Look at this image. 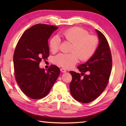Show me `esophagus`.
Listing matches in <instances>:
<instances>
[{"label": "esophagus", "mask_w": 126, "mask_h": 126, "mask_svg": "<svg viewBox=\"0 0 126 126\" xmlns=\"http://www.w3.org/2000/svg\"><path fill=\"white\" fill-rule=\"evenodd\" d=\"M60 70H61V72H62V73H66V70H65V69H63V68H61L60 69Z\"/></svg>", "instance_id": "34e87169"}]
</instances>
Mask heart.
<instances>
[{
  "mask_svg": "<svg viewBox=\"0 0 126 126\" xmlns=\"http://www.w3.org/2000/svg\"><path fill=\"white\" fill-rule=\"evenodd\" d=\"M61 37L72 43L69 53H60L53 58V62L57 65L69 69L76 64L79 58L82 61L89 60L97 50L98 40L97 37L88 35V31L79 27L67 29L59 34ZM60 40L57 37L50 39L49 46L53 52L57 51Z\"/></svg>",
  "mask_w": 126,
  "mask_h": 126,
  "instance_id": "1",
  "label": "heart"
}]
</instances>
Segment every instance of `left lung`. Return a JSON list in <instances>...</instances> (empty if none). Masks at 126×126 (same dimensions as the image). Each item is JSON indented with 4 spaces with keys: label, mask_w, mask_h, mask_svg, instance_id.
I'll list each match as a JSON object with an SVG mask.
<instances>
[{
    "label": "left lung",
    "mask_w": 126,
    "mask_h": 126,
    "mask_svg": "<svg viewBox=\"0 0 126 126\" xmlns=\"http://www.w3.org/2000/svg\"><path fill=\"white\" fill-rule=\"evenodd\" d=\"M99 40L96 52L86 62L77 68L81 74L70 71L72 81L70 93L77 101L89 103L97 98L108 84L112 68V59L108 43L103 34L95 30ZM87 72L88 74L85 75ZM84 75L83 78L81 76Z\"/></svg>",
    "instance_id": "8db88e82"
}]
</instances>
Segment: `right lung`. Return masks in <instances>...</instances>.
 Wrapping results in <instances>:
<instances>
[{
  "instance_id": "right-lung-1",
  "label": "right lung",
  "mask_w": 126,
  "mask_h": 126,
  "mask_svg": "<svg viewBox=\"0 0 126 126\" xmlns=\"http://www.w3.org/2000/svg\"><path fill=\"white\" fill-rule=\"evenodd\" d=\"M57 29L46 24L33 25L23 34L16 46L13 55L16 79L23 93L31 98L46 96L60 74L55 65L47 71L39 66L42 60L47 59V41Z\"/></svg>"
}]
</instances>
